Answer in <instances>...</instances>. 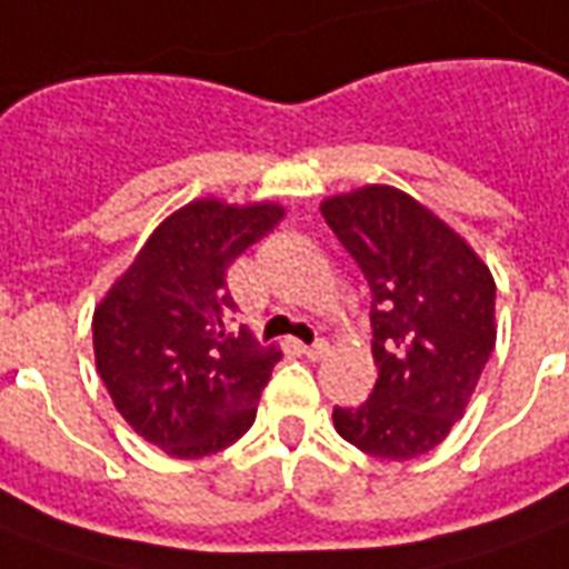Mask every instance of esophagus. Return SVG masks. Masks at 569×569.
Wrapping results in <instances>:
<instances>
[{
    "label": "esophagus",
    "mask_w": 569,
    "mask_h": 569,
    "mask_svg": "<svg viewBox=\"0 0 569 569\" xmlns=\"http://www.w3.org/2000/svg\"><path fill=\"white\" fill-rule=\"evenodd\" d=\"M301 353L308 357V360H323V357H329V341H313V345H305L301 348Z\"/></svg>",
    "instance_id": "esophagus-1"
}]
</instances>
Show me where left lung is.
I'll use <instances>...</instances> for the list:
<instances>
[{"label":"left lung","mask_w":569,"mask_h":569,"mask_svg":"<svg viewBox=\"0 0 569 569\" xmlns=\"http://www.w3.org/2000/svg\"><path fill=\"white\" fill-rule=\"evenodd\" d=\"M326 224L372 292L376 388L336 407L351 447L407 462L435 450L471 403L496 345V280L487 261L425 202L367 184L320 202Z\"/></svg>","instance_id":"1"}]
</instances>
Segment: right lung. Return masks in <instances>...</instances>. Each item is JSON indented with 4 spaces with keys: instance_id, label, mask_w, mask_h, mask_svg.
I'll list each match as a JSON object with an SVG mask.
<instances>
[{
    "instance_id": "obj_1",
    "label": "right lung",
    "mask_w": 569,
    "mask_h": 569,
    "mask_svg": "<svg viewBox=\"0 0 569 569\" xmlns=\"http://www.w3.org/2000/svg\"><path fill=\"white\" fill-rule=\"evenodd\" d=\"M280 202L200 197L147 237L91 317L94 367L134 435L174 459L228 450L252 428L283 351L261 348L237 311L228 268L280 224Z\"/></svg>"
}]
</instances>
